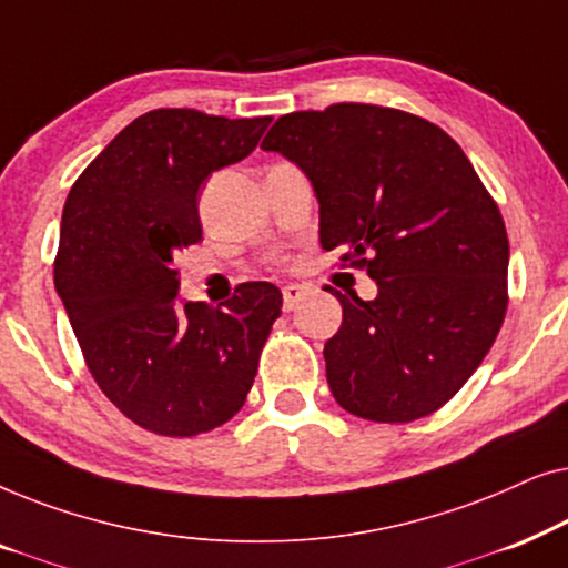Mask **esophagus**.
I'll return each mask as SVG.
<instances>
[{
  "label": "esophagus",
  "mask_w": 568,
  "mask_h": 568,
  "mask_svg": "<svg viewBox=\"0 0 568 568\" xmlns=\"http://www.w3.org/2000/svg\"><path fill=\"white\" fill-rule=\"evenodd\" d=\"M302 300H305V290H302V286H297V284L284 286V310H286V313L297 310Z\"/></svg>",
  "instance_id": "obj_1"
}]
</instances>
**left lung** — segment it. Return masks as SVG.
<instances>
[{"label":"left lung","mask_w":568,"mask_h":568,"mask_svg":"<svg viewBox=\"0 0 568 568\" xmlns=\"http://www.w3.org/2000/svg\"><path fill=\"white\" fill-rule=\"evenodd\" d=\"M261 150L297 162L321 204V245L367 271L377 297L344 307L325 377L348 414L408 424L484 362L507 315L509 240L460 144L398 108L333 103L276 119Z\"/></svg>","instance_id":"8db88e82"}]
</instances>
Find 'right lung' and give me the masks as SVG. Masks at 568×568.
Returning <instances> with one entry per match:
<instances>
[{"label":"right lung","mask_w":568,"mask_h":568,"mask_svg":"<svg viewBox=\"0 0 568 568\" xmlns=\"http://www.w3.org/2000/svg\"><path fill=\"white\" fill-rule=\"evenodd\" d=\"M268 123L158 108L131 121L67 196L53 284L100 390L160 437L227 424L282 315L268 282L240 284L220 307L181 305L173 266L201 240V183L247 158Z\"/></svg>","instance_id":"1"}]
</instances>
